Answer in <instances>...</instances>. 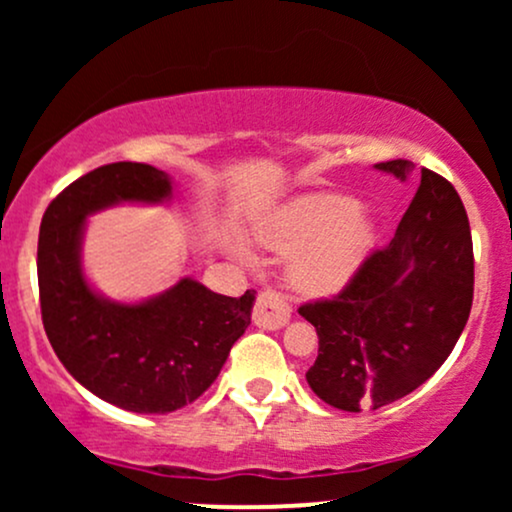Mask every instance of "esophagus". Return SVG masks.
Here are the masks:
<instances>
[{
	"label": "esophagus",
	"instance_id": "obj_1",
	"mask_svg": "<svg viewBox=\"0 0 512 512\" xmlns=\"http://www.w3.org/2000/svg\"><path fill=\"white\" fill-rule=\"evenodd\" d=\"M252 320L262 330H281L291 320V305L286 303V298L279 291L264 289L255 301Z\"/></svg>",
	"mask_w": 512,
	"mask_h": 512
}]
</instances>
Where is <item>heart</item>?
Wrapping results in <instances>:
<instances>
[{
  "instance_id": "obj_1",
  "label": "heart",
  "mask_w": 512,
  "mask_h": 512,
  "mask_svg": "<svg viewBox=\"0 0 512 512\" xmlns=\"http://www.w3.org/2000/svg\"><path fill=\"white\" fill-rule=\"evenodd\" d=\"M264 248L293 252L289 279L298 291L325 296L349 281L373 243V223L351 197L317 192L293 199L257 226Z\"/></svg>"
}]
</instances>
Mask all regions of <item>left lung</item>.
Returning <instances> with one entry per match:
<instances>
[{
	"mask_svg": "<svg viewBox=\"0 0 512 512\" xmlns=\"http://www.w3.org/2000/svg\"><path fill=\"white\" fill-rule=\"evenodd\" d=\"M407 180L414 163H375ZM474 298L467 211L443 175L421 168V185L395 238L373 250L337 296L298 308L320 349L305 373L334 409H380L424 385L455 349Z\"/></svg>",
	"mask_w": 512,
	"mask_h": 512,
	"instance_id": "8db88e82",
	"label": "left lung"
}]
</instances>
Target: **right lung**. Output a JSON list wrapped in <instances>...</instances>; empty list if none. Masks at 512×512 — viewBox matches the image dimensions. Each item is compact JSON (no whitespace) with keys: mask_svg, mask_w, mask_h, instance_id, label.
I'll list each match as a JSON object with an SVG mask.
<instances>
[{"mask_svg":"<svg viewBox=\"0 0 512 512\" xmlns=\"http://www.w3.org/2000/svg\"><path fill=\"white\" fill-rule=\"evenodd\" d=\"M170 190L154 166L108 163L64 187L40 221V313L52 349L86 390L137 414H168L204 395L248 330L255 303V291L231 298L195 279L134 305L86 284V216L117 202H163Z\"/></svg>","mask_w":512,"mask_h":512,"instance_id":"right-lung-1","label":"right lung"}]
</instances>
